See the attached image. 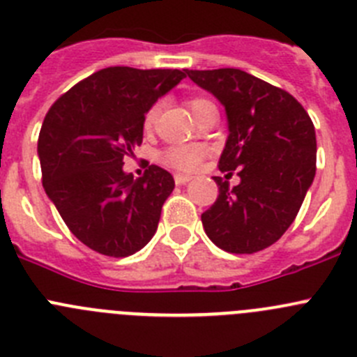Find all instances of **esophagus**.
Returning a JSON list of instances; mask_svg holds the SVG:
<instances>
[{
	"label": "esophagus",
	"mask_w": 357,
	"mask_h": 357,
	"mask_svg": "<svg viewBox=\"0 0 357 357\" xmlns=\"http://www.w3.org/2000/svg\"><path fill=\"white\" fill-rule=\"evenodd\" d=\"M176 185H186V183L192 181V176H185V174H176L174 176Z\"/></svg>",
	"instance_id": "obj_1"
}]
</instances>
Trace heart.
I'll return each mask as SVG.
<instances>
[{"mask_svg": "<svg viewBox=\"0 0 357 357\" xmlns=\"http://www.w3.org/2000/svg\"><path fill=\"white\" fill-rule=\"evenodd\" d=\"M208 103V100L204 98H194L190 100V109L192 112L195 109H199L201 105ZM156 114H158V107H151L144 116V128L149 130L153 125H155ZM204 156V148L197 144H186V146H172V148L165 149L160 156V162L169 169H174V171L179 172H190L194 171L195 167L199 165V162Z\"/></svg>", "mask_w": 357, "mask_h": 357, "instance_id": "obj_1", "label": "heart"}]
</instances>
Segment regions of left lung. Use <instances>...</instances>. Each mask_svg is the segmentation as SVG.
Here are the masks:
<instances>
[{
	"label": "left lung",
	"instance_id": "obj_1",
	"mask_svg": "<svg viewBox=\"0 0 357 357\" xmlns=\"http://www.w3.org/2000/svg\"><path fill=\"white\" fill-rule=\"evenodd\" d=\"M185 73L224 105L229 135L220 171H238L241 179L229 188L215 178L220 194L202 213V227L231 254L268 248L291 227L314 183V123L294 96L243 70Z\"/></svg>",
	"mask_w": 357,
	"mask_h": 357
}]
</instances>
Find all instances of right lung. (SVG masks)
Masks as SVG:
<instances>
[{
	"label": "right lung",
	"mask_w": 357,
	"mask_h": 357,
	"mask_svg": "<svg viewBox=\"0 0 357 357\" xmlns=\"http://www.w3.org/2000/svg\"><path fill=\"white\" fill-rule=\"evenodd\" d=\"M181 79V70L109 66L56 100L43 119L45 194L72 234L98 254L126 257L155 236L174 178L151 165L133 179L123 158L141 146L146 112Z\"/></svg>",
	"instance_id": "right-lung-1"
}]
</instances>
